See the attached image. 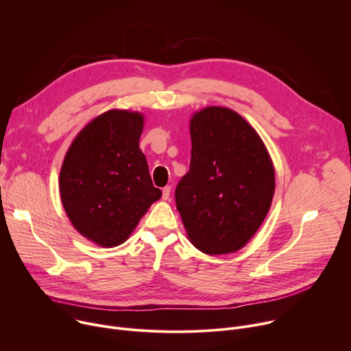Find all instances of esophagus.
Listing matches in <instances>:
<instances>
[{
    "mask_svg": "<svg viewBox=\"0 0 351 351\" xmlns=\"http://www.w3.org/2000/svg\"><path fill=\"white\" fill-rule=\"evenodd\" d=\"M169 195H171V186H165L162 189V198L164 199H169Z\"/></svg>",
    "mask_w": 351,
    "mask_h": 351,
    "instance_id": "obj_1",
    "label": "esophagus"
}]
</instances>
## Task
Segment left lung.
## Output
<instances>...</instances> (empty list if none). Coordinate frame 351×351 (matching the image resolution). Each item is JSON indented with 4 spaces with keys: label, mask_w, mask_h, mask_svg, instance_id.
<instances>
[{
    "label": "left lung",
    "mask_w": 351,
    "mask_h": 351,
    "mask_svg": "<svg viewBox=\"0 0 351 351\" xmlns=\"http://www.w3.org/2000/svg\"><path fill=\"white\" fill-rule=\"evenodd\" d=\"M190 137V169L176 186V208L199 252L233 253L254 236L269 211L272 161L258 133L229 108L195 112Z\"/></svg>",
    "instance_id": "8db88e82"
}]
</instances>
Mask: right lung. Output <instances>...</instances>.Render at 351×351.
Listing matches in <instances>:
<instances>
[{
  "label": "right lung",
  "instance_id": "obj_1",
  "mask_svg": "<svg viewBox=\"0 0 351 351\" xmlns=\"http://www.w3.org/2000/svg\"><path fill=\"white\" fill-rule=\"evenodd\" d=\"M144 118L111 110L73 140L60 172L61 202L75 229L103 247L123 243L162 193L138 148Z\"/></svg>",
  "mask_w": 351,
  "mask_h": 351
}]
</instances>
